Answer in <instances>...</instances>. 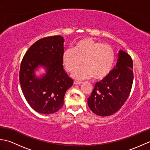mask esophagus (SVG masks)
<instances>
[{
	"instance_id": "obj_1",
	"label": "esophagus",
	"mask_w": 150,
	"mask_h": 150,
	"mask_svg": "<svg viewBox=\"0 0 150 150\" xmlns=\"http://www.w3.org/2000/svg\"><path fill=\"white\" fill-rule=\"evenodd\" d=\"M73 84H75V85H77V84H82V82H81V81H79L75 80L74 81H73Z\"/></svg>"
}]
</instances>
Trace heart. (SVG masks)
I'll use <instances>...</instances> for the list:
<instances>
[{
    "instance_id": "b5f03b06",
    "label": "heart",
    "mask_w": 150,
    "mask_h": 150,
    "mask_svg": "<svg viewBox=\"0 0 150 150\" xmlns=\"http://www.w3.org/2000/svg\"><path fill=\"white\" fill-rule=\"evenodd\" d=\"M83 66L77 70L81 65ZM62 62L66 69L73 73L75 79H83L93 77L95 80H101L110 74L115 62L113 47L91 38L81 39L76 43L73 49H66L62 54Z\"/></svg>"
}]
</instances>
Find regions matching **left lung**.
I'll list each match as a JSON object with an SVG mask.
<instances>
[{
  "instance_id": "1",
  "label": "left lung",
  "mask_w": 150,
  "mask_h": 150,
  "mask_svg": "<svg viewBox=\"0 0 150 150\" xmlns=\"http://www.w3.org/2000/svg\"><path fill=\"white\" fill-rule=\"evenodd\" d=\"M133 81L132 59L120 50L116 66L107 77L95 83L88 98L89 108L94 113L102 117L115 113L128 99Z\"/></svg>"
}]
</instances>
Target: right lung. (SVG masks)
<instances>
[{
    "mask_svg": "<svg viewBox=\"0 0 150 150\" xmlns=\"http://www.w3.org/2000/svg\"><path fill=\"white\" fill-rule=\"evenodd\" d=\"M63 42L60 35L42 38L28 50L22 60L19 81L22 93L30 106L40 113L59 110L66 91L73 83L63 68ZM39 65L45 67L47 74L38 79L34 69Z\"/></svg>",
    "mask_w": 150,
    "mask_h": 150,
    "instance_id": "1",
    "label": "right lung"
}]
</instances>
